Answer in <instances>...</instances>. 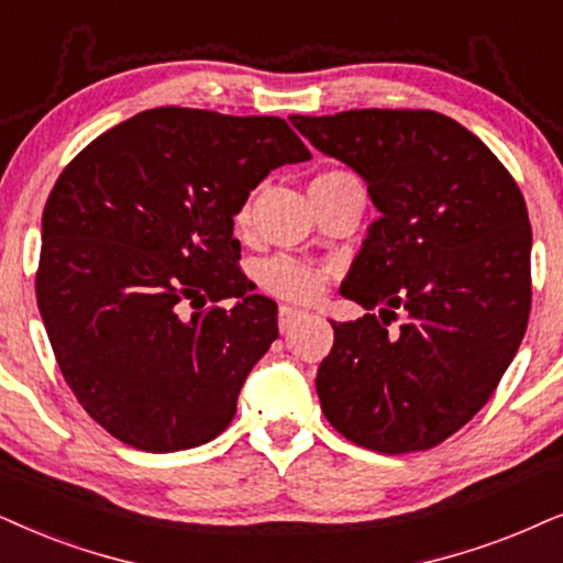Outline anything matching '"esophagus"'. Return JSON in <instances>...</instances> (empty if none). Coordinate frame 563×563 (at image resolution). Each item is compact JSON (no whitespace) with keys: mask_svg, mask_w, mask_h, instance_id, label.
I'll return each mask as SVG.
<instances>
[{"mask_svg":"<svg viewBox=\"0 0 563 563\" xmlns=\"http://www.w3.org/2000/svg\"><path fill=\"white\" fill-rule=\"evenodd\" d=\"M306 314L301 309H294V306H280L277 309V327H280V332H288L290 327H294L296 322H301Z\"/></svg>","mask_w":563,"mask_h":563,"instance_id":"1","label":"esophagus"}]
</instances>
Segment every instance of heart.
<instances>
[{"label": "heart", "instance_id": "b5f03b06", "mask_svg": "<svg viewBox=\"0 0 563 563\" xmlns=\"http://www.w3.org/2000/svg\"><path fill=\"white\" fill-rule=\"evenodd\" d=\"M340 179H353V176L343 174V170H327V174L317 176L314 184L340 181ZM252 212H254V195L246 197L244 205H241L236 212V223L241 229H246V225L252 223ZM257 280H260V288L269 296L283 298V301H294V303H311L324 294L327 280H330V269L280 254V257L262 262L257 269Z\"/></svg>", "mask_w": 563, "mask_h": 563}]
</instances>
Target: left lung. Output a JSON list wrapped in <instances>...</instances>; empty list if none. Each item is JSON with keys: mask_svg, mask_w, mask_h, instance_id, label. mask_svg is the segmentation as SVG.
<instances>
[{"mask_svg": "<svg viewBox=\"0 0 563 563\" xmlns=\"http://www.w3.org/2000/svg\"><path fill=\"white\" fill-rule=\"evenodd\" d=\"M290 122L364 176L382 212L340 294L379 306L383 319L332 322V351L317 372L324 418L366 450H431L488 402L528 330L522 191L444 113L353 109ZM397 310L404 322L389 328Z\"/></svg>", "mask_w": 563, "mask_h": 563, "instance_id": "8db88e82", "label": "left lung"}]
</instances>
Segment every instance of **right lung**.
I'll list each match as a JSON object with an SVG mask.
<instances>
[{
	"label": "right lung",
	"mask_w": 563,
	"mask_h": 563,
	"mask_svg": "<svg viewBox=\"0 0 563 563\" xmlns=\"http://www.w3.org/2000/svg\"><path fill=\"white\" fill-rule=\"evenodd\" d=\"M309 158L286 119L163 106L62 170L35 298L64 382L111 437L161 454L233 421L277 338L275 301L239 267L233 216L269 170Z\"/></svg>",
	"instance_id": "add662e5"
}]
</instances>
